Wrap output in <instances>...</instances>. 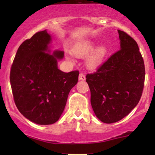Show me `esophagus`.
Segmentation results:
<instances>
[{"mask_svg": "<svg viewBox=\"0 0 155 155\" xmlns=\"http://www.w3.org/2000/svg\"><path fill=\"white\" fill-rule=\"evenodd\" d=\"M79 81H85V76L83 73H80L79 76Z\"/></svg>", "mask_w": 155, "mask_h": 155, "instance_id": "1", "label": "esophagus"}]
</instances>
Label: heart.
Returning <instances> with one entry per match:
<instances>
[{
    "mask_svg": "<svg viewBox=\"0 0 155 155\" xmlns=\"http://www.w3.org/2000/svg\"><path fill=\"white\" fill-rule=\"evenodd\" d=\"M72 54L78 58H85V64L89 70L98 68L105 61L107 55V48L105 46L97 47V43L93 40H85L77 42L72 48ZM69 61H73L70 55H67Z\"/></svg>",
    "mask_w": 155,
    "mask_h": 155,
    "instance_id": "b5f03b06",
    "label": "heart"
}]
</instances>
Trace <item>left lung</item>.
<instances>
[{
    "mask_svg": "<svg viewBox=\"0 0 155 155\" xmlns=\"http://www.w3.org/2000/svg\"><path fill=\"white\" fill-rule=\"evenodd\" d=\"M120 50L92 74H87L91 104L97 118L111 124L127 115L138 104L145 81V65L137 42L118 30Z\"/></svg>",
    "mask_w": 155,
    "mask_h": 155,
    "instance_id": "8db88e82",
    "label": "left lung"
}]
</instances>
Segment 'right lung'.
<instances>
[{"instance_id":"add662e5","label":"right lung","mask_w":155,"mask_h":155,"mask_svg":"<svg viewBox=\"0 0 155 155\" xmlns=\"http://www.w3.org/2000/svg\"><path fill=\"white\" fill-rule=\"evenodd\" d=\"M51 40L45 30L23 42L10 70L11 87L18 111L41 125L54 124L60 118L79 73L59 70L58 62L63 59L64 51H51Z\"/></svg>"}]
</instances>
